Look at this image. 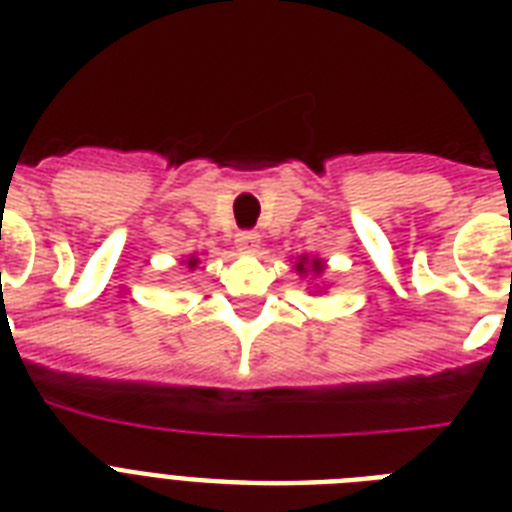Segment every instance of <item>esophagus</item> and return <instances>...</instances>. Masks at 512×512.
Listing matches in <instances>:
<instances>
[{"instance_id": "1", "label": "esophagus", "mask_w": 512, "mask_h": 512, "mask_svg": "<svg viewBox=\"0 0 512 512\" xmlns=\"http://www.w3.org/2000/svg\"><path fill=\"white\" fill-rule=\"evenodd\" d=\"M236 247H239L241 252H255V249L260 247V236H257L255 231L236 233Z\"/></svg>"}]
</instances>
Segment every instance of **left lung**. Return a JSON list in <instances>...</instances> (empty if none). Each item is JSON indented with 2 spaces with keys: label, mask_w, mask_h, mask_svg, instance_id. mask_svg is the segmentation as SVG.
Returning <instances> with one entry per match:
<instances>
[{
  "label": "left lung",
  "mask_w": 512,
  "mask_h": 512,
  "mask_svg": "<svg viewBox=\"0 0 512 512\" xmlns=\"http://www.w3.org/2000/svg\"><path fill=\"white\" fill-rule=\"evenodd\" d=\"M295 271L300 273V276H321L324 273V260H319V257H308V255H300L297 257L295 263Z\"/></svg>",
  "instance_id": "8db88e82"
}]
</instances>
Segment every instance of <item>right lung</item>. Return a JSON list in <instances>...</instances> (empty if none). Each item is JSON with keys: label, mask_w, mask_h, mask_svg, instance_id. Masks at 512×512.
I'll return each instance as SVG.
<instances>
[{"label": "right lung", "mask_w": 512, "mask_h": 512, "mask_svg": "<svg viewBox=\"0 0 512 512\" xmlns=\"http://www.w3.org/2000/svg\"><path fill=\"white\" fill-rule=\"evenodd\" d=\"M183 265H185V268H188V271H193V268L199 265V257L191 255V257H188V260H183Z\"/></svg>", "instance_id": "right-lung-1"}]
</instances>
